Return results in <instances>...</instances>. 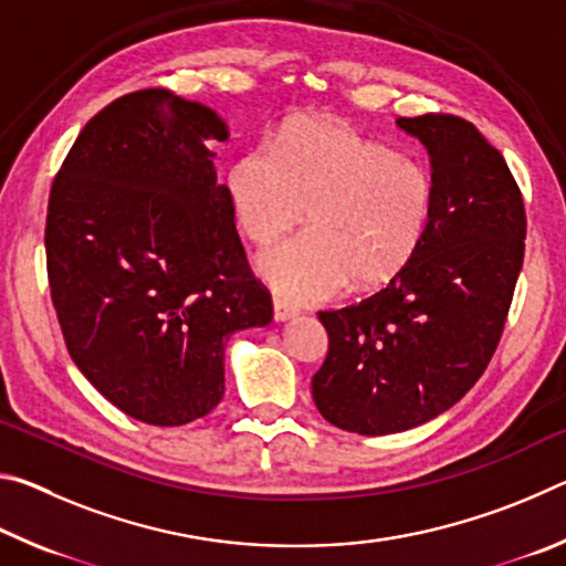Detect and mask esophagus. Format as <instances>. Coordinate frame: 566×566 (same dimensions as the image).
I'll return each instance as SVG.
<instances>
[{"label": "esophagus", "instance_id": "esophagus-1", "mask_svg": "<svg viewBox=\"0 0 566 566\" xmlns=\"http://www.w3.org/2000/svg\"><path fill=\"white\" fill-rule=\"evenodd\" d=\"M296 314H300V310H296L294 304L280 300V296H274V319L276 322H286V319L296 317Z\"/></svg>", "mask_w": 566, "mask_h": 566}]
</instances>
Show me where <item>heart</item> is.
<instances>
[{"label": "heart", "instance_id": "1", "mask_svg": "<svg viewBox=\"0 0 566 566\" xmlns=\"http://www.w3.org/2000/svg\"><path fill=\"white\" fill-rule=\"evenodd\" d=\"M237 222L256 247H272L304 219L312 229L260 262L276 292L314 302L352 280L377 286L417 254L434 205L419 159L397 155L337 119L286 124L276 149L244 151L227 175Z\"/></svg>", "mask_w": 566, "mask_h": 566}]
</instances>
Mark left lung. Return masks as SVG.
I'll list each match as a JSON object with an SVG mask.
<instances>
[{"mask_svg":"<svg viewBox=\"0 0 566 566\" xmlns=\"http://www.w3.org/2000/svg\"><path fill=\"white\" fill-rule=\"evenodd\" d=\"M429 151L434 205L417 254L367 300L319 312L322 417L367 437L454 407L500 344L524 260V199L500 149L454 114L399 117Z\"/></svg>","mask_w":566,"mask_h":566,"instance_id":"left-lung-1","label":"left lung"}]
</instances>
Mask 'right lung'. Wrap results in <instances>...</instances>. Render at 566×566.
<instances>
[{
    "label": "right lung",
    "mask_w": 566,
    "mask_h": 566,
    "mask_svg": "<svg viewBox=\"0 0 566 566\" xmlns=\"http://www.w3.org/2000/svg\"><path fill=\"white\" fill-rule=\"evenodd\" d=\"M227 124L169 90L87 122L46 207V276L70 357L132 419L179 427L224 395V347L272 322L207 139Z\"/></svg>",
    "instance_id": "right-lung-1"
}]
</instances>
